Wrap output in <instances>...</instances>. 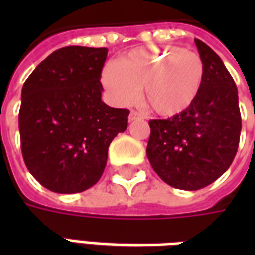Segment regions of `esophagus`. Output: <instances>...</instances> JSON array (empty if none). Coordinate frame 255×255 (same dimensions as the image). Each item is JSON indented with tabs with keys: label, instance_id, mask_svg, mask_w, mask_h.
I'll list each match as a JSON object with an SVG mask.
<instances>
[{
	"label": "esophagus",
	"instance_id": "1",
	"mask_svg": "<svg viewBox=\"0 0 255 255\" xmlns=\"http://www.w3.org/2000/svg\"><path fill=\"white\" fill-rule=\"evenodd\" d=\"M136 119H143V115H142V113H139V112H136V111L129 112L128 120H129V122H133V120H136Z\"/></svg>",
	"mask_w": 255,
	"mask_h": 255
}]
</instances>
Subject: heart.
I'll return each instance as SVG.
<instances>
[{
    "label": "heart",
    "instance_id": "heart-1",
    "mask_svg": "<svg viewBox=\"0 0 255 255\" xmlns=\"http://www.w3.org/2000/svg\"><path fill=\"white\" fill-rule=\"evenodd\" d=\"M205 67L201 56L191 50L142 47L123 56L117 67L106 65L102 84L120 105L142 97L161 116H175L194 104L201 91Z\"/></svg>",
    "mask_w": 255,
    "mask_h": 255
}]
</instances>
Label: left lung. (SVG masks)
<instances>
[{"label": "left lung", "instance_id": "1", "mask_svg": "<svg viewBox=\"0 0 255 255\" xmlns=\"http://www.w3.org/2000/svg\"><path fill=\"white\" fill-rule=\"evenodd\" d=\"M194 42L205 67L201 91L182 113L150 120L146 149L155 173L166 184L188 191L212 184L230 168L242 129L234 79L206 43Z\"/></svg>", "mask_w": 255, "mask_h": 255}]
</instances>
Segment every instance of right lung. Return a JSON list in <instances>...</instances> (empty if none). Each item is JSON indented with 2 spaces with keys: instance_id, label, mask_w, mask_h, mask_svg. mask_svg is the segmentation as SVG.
Here are the masks:
<instances>
[{
  "instance_id": "right-lung-1",
  "label": "right lung",
  "mask_w": 255,
  "mask_h": 255,
  "mask_svg": "<svg viewBox=\"0 0 255 255\" xmlns=\"http://www.w3.org/2000/svg\"><path fill=\"white\" fill-rule=\"evenodd\" d=\"M106 47L53 52L23 84L19 129L25 166L43 187L75 194L93 187L109 144L128 126V109L101 100Z\"/></svg>"
}]
</instances>
